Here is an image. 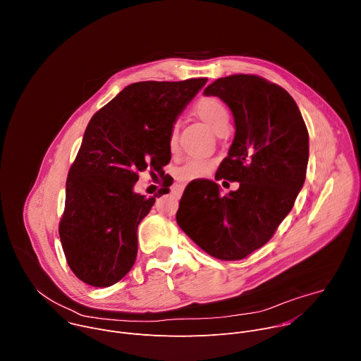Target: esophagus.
Returning a JSON list of instances; mask_svg holds the SVG:
<instances>
[{
	"mask_svg": "<svg viewBox=\"0 0 361 361\" xmlns=\"http://www.w3.org/2000/svg\"><path fill=\"white\" fill-rule=\"evenodd\" d=\"M183 190H184V187H183L181 184H176V185L173 187V194L177 195V197H180V195L183 194Z\"/></svg>",
	"mask_w": 361,
	"mask_h": 361,
	"instance_id": "34e87169",
	"label": "esophagus"
}]
</instances>
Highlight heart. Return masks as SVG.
<instances>
[{"instance_id": "heart-1", "label": "heart", "mask_w": 361, "mask_h": 361, "mask_svg": "<svg viewBox=\"0 0 361 361\" xmlns=\"http://www.w3.org/2000/svg\"><path fill=\"white\" fill-rule=\"evenodd\" d=\"M194 113L216 134L228 128V123H230L228 111L223 102L214 97L201 98L194 107ZM177 145H178L177 127H173L169 134V149L171 152H176ZM212 167H213V163L207 160H188L177 170V178L181 181H191L204 174H207L212 170Z\"/></svg>"}]
</instances>
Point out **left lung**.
<instances>
[{"label":"left lung","mask_w":361,"mask_h":361,"mask_svg":"<svg viewBox=\"0 0 361 361\" xmlns=\"http://www.w3.org/2000/svg\"><path fill=\"white\" fill-rule=\"evenodd\" d=\"M234 117V140L216 180L238 181L223 195L213 180L191 181L177 223L205 252L241 260L263 247L291 212L308 164V133L293 97L267 80L235 74L204 90Z\"/></svg>","instance_id":"8db88e82"}]
</instances>
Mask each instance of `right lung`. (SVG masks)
Here are the masks:
<instances>
[{
  "mask_svg": "<svg viewBox=\"0 0 361 361\" xmlns=\"http://www.w3.org/2000/svg\"><path fill=\"white\" fill-rule=\"evenodd\" d=\"M207 78L141 81L126 87L90 120L66 184L60 238L73 273L92 287H110L134 266L137 227L159 194L134 191L138 174L164 176L169 134Z\"/></svg>",
  "mask_w": 361,
  "mask_h": 361,
  "instance_id": "obj_1",
  "label": "right lung"
}]
</instances>
